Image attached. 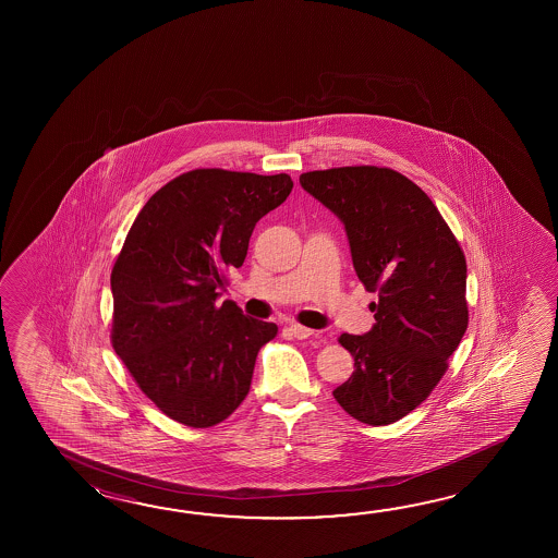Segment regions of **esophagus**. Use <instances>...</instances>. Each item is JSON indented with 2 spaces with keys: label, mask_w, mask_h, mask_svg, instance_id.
Instances as JSON below:
<instances>
[{
  "label": "esophagus",
  "mask_w": 558,
  "mask_h": 558,
  "mask_svg": "<svg viewBox=\"0 0 558 558\" xmlns=\"http://www.w3.org/2000/svg\"><path fill=\"white\" fill-rule=\"evenodd\" d=\"M289 331H291V335L296 337V339H307L311 335H315L313 329H307V327H303V325H299V323H291V325H289Z\"/></svg>",
  "instance_id": "34e87169"
}]
</instances>
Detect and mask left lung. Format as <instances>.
I'll return each mask as SVG.
<instances>
[{
	"instance_id": "8db88e82",
	"label": "left lung",
	"mask_w": 558,
	"mask_h": 558,
	"mask_svg": "<svg viewBox=\"0 0 558 558\" xmlns=\"http://www.w3.org/2000/svg\"><path fill=\"white\" fill-rule=\"evenodd\" d=\"M299 181L343 221L356 277L379 295L373 329L339 337L355 371L332 397L365 425H391L439 385L466 331L463 250L427 193L395 169L332 167Z\"/></svg>"
}]
</instances>
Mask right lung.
Masks as SVG:
<instances>
[{"mask_svg": "<svg viewBox=\"0 0 558 558\" xmlns=\"http://www.w3.org/2000/svg\"><path fill=\"white\" fill-rule=\"evenodd\" d=\"M293 190L287 173L193 169L155 191L111 269V344L143 395L185 427L226 421L277 335L217 289L241 267L255 223Z\"/></svg>", "mask_w": 558, "mask_h": 558, "instance_id": "1", "label": "right lung"}]
</instances>
